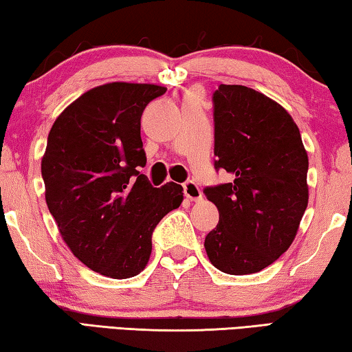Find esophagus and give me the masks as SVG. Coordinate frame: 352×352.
Masks as SVG:
<instances>
[{"mask_svg":"<svg viewBox=\"0 0 352 352\" xmlns=\"http://www.w3.org/2000/svg\"><path fill=\"white\" fill-rule=\"evenodd\" d=\"M183 190H184V195H186L189 200L197 201L201 199V190L199 188V184L192 180H189L183 184Z\"/></svg>","mask_w":352,"mask_h":352,"instance_id":"1","label":"esophagus"}]
</instances>
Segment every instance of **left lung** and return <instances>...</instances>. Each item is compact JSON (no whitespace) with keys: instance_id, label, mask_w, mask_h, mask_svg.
Returning a JSON list of instances; mask_svg holds the SVG:
<instances>
[{"instance_id":"8db88e82","label":"left lung","mask_w":352,"mask_h":352,"mask_svg":"<svg viewBox=\"0 0 352 352\" xmlns=\"http://www.w3.org/2000/svg\"><path fill=\"white\" fill-rule=\"evenodd\" d=\"M212 105L214 168L231 183L204 189L219 210L205 248L220 272L250 275L294 242L307 206L309 160L294 119L262 93L219 85Z\"/></svg>"}]
</instances>
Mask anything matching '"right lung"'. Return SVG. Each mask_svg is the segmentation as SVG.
<instances>
[{"label": "right lung", "mask_w": 352, "mask_h": 352, "mask_svg": "<svg viewBox=\"0 0 352 352\" xmlns=\"http://www.w3.org/2000/svg\"><path fill=\"white\" fill-rule=\"evenodd\" d=\"M164 87L113 82L83 93L56 119L41 177L47 210L71 252L100 275L126 279L144 270L152 233L183 201V188H153L141 116Z\"/></svg>", "instance_id": "obj_1"}]
</instances>
